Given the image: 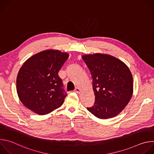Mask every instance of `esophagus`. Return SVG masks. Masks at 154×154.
<instances>
[{"label": "esophagus", "instance_id": "esophagus-1", "mask_svg": "<svg viewBox=\"0 0 154 154\" xmlns=\"http://www.w3.org/2000/svg\"><path fill=\"white\" fill-rule=\"evenodd\" d=\"M74 91L75 92V93H80V90L79 88H75V90H74Z\"/></svg>", "mask_w": 154, "mask_h": 154}]
</instances>
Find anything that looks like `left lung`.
<instances>
[{
    "mask_svg": "<svg viewBox=\"0 0 154 154\" xmlns=\"http://www.w3.org/2000/svg\"><path fill=\"white\" fill-rule=\"evenodd\" d=\"M82 58L93 79L95 102L87 109L96 117L106 119L118 115L130 100L134 80L127 66L106 54H85Z\"/></svg>",
    "mask_w": 154,
    "mask_h": 154,
    "instance_id": "8db88e82",
    "label": "left lung"
}]
</instances>
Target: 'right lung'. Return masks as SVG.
<instances>
[{
  "instance_id": "add662e5",
  "label": "right lung",
  "mask_w": 154,
  "mask_h": 154,
  "mask_svg": "<svg viewBox=\"0 0 154 154\" xmlns=\"http://www.w3.org/2000/svg\"><path fill=\"white\" fill-rule=\"evenodd\" d=\"M69 55L48 49L28 58L20 68L16 79L19 100L32 112L45 115L61 106L64 94L58 73Z\"/></svg>"
}]
</instances>
